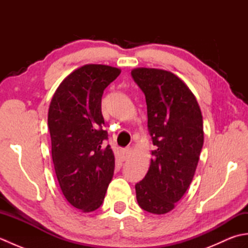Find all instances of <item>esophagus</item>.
<instances>
[{
	"instance_id": "1",
	"label": "esophagus",
	"mask_w": 248,
	"mask_h": 248,
	"mask_svg": "<svg viewBox=\"0 0 248 248\" xmlns=\"http://www.w3.org/2000/svg\"><path fill=\"white\" fill-rule=\"evenodd\" d=\"M131 151H132V149H131V148L124 149V151H123V159H124V161L129 159V156L131 155Z\"/></svg>"
}]
</instances>
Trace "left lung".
<instances>
[{"mask_svg": "<svg viewBox=\"0 0 248 248\" xmlns=\"http://www.w3.org/2000/svg\"><path fill=\"white\" fill-rule=\"evenodd\" d=\"M133 80L147 103L155 150L148 172L135 184L140 207L154 214L175 208L191 184L203 145L202 110L191 89L170 71L136 68Z\"/></svg>", "mask_w": 248, "mask_h": 248, "instance_id": "obj_1", "label": "left lung"}]
</instances>
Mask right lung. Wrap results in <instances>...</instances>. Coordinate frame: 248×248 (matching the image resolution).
I'll list each match as a JSON object with an SVG mask.
<instances>
[{
  "instance_id": "1",
  "label": "right lung",
  "mask_w": 248,
  "mask_h": 248,
  "mask_svg": "<svg viewBox=\"0 0 248 248\" xmlns=\"http://www.w3.org/2000/svg\"><path fill=\"white\" fill-rule=\"evenodd\" d=\"M120 69L89 64L64 78L51 100L48 127L52 160L65 198L83 212L102 204L115 168L110 146H104L101 99Z\"/></svg>"
}]
</instances>
